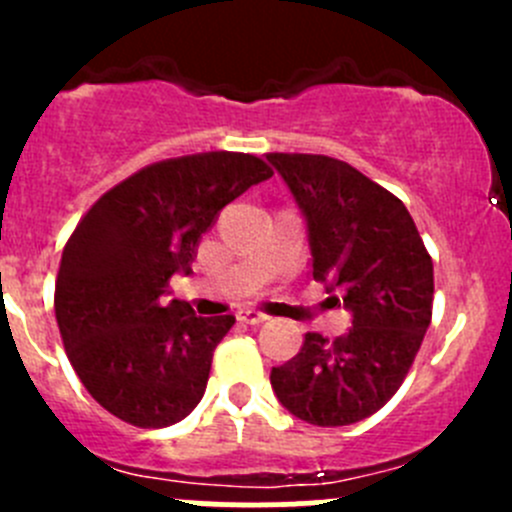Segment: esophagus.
Wrapping results in <instances>:
<instances>
[{"mask_svg":"<svg viewBox=\"0 0 512 512\" xmlns=\"http://www.w3.org/2000/svg\"><path fill=\"white\" fill-rule=\"evenodd\" d=\"M237 319H240L242 324H260V322H265L267 314H262L260 309H255V307H245L237 312Z\"/></svg>","mask_w":512,"mask_h":512,"instance_id":"esophagus-1","label":"esophagus"}]
</instances>
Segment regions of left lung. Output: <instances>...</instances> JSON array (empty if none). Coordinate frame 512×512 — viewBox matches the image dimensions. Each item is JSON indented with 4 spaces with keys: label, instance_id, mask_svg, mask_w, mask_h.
<instances>
[{
    "label": "left lung",
    "instance_id": "1",
    "mask_svg": "<svg viewBox=\"0 0 512 512\" xmlns=\"http://www.w3.org/2000/svg\"><path fill=\"white\" fill-rule=\"evenodd\" d=\"M307 227L312 277L352 314L334 342L304 334L270 384L292 416L349 426L376 414L409 374L431 324L433 262L414 218L389 190L349 163L270 153Z\"/></svg>",
    "mask_w": 512,
    "mask_h": 512
}]
</instances>
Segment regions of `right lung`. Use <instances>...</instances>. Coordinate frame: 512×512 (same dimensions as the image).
I'll return each mask as SVG.
<instances>
[{"instance_id":"1","label":"right lung","mask_w":512,"mask_h":512,"mask_svg":"<svg viewBox=\"0 0 512 512\" xmlns=\"http://www.w3.org/2000/svg\"><path fill=\"white\" fill-rule=\"evenodd\" d=\"M272 178L250 153H198L138 170L96 200L61 255L54 312L81 384L121 421H183L208 386L232 314L198 317L165 299L188 277L220 210Z\"/></svg>"}]
</instances>
